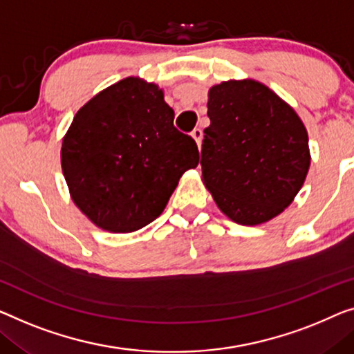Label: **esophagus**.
I'll return each instance as SVG.
<instances>
[{"label":"esophagus","instance_id":"34e87169","mask_svg":"<svg viewBox=\"0 0 354 354\" xmlns=\"http://www.w3.org/2000/svg\"><path fill=\"white\" fill-rule=\"evenodd\" d=\"M191 135H192V138L195 140V143H197V146L200 147V145H202V138H203L202 129H194Z\"/></svg>","mask_w":354,"mask_h":354}]
</instances>
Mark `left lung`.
<instances>
[{
    "label": "left lung",
    "mask_w": 354,
    "mask_h": 354,
    "mask_svg": "<svg viewBox=\"0 0 354 354\" xmlns=\"http://www.w3.org/2000/svg\"><path fill=\"white\" fill-rule=\"evenodd\" d=\"M202 179L216 205L241 225L267 223L292 203L310 167L307 129L289 104L254 79L208 92Z\"/></svg>",
    "instance_id": "obj_1"
}]
</instances>
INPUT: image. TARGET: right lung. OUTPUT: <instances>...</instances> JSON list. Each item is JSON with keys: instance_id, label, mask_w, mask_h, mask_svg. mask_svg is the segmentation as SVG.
I'll return each instance as SVG.
<instances>
[{"instance_id": "1", "label": "right lung", "mask_w": 354, "mask_h": 354, "mask_svg": "<svg viewBox=\"0 0 354 354\" xmlns=\"http://www.w3.org/2000/svg\"><path fill=\"white\" fill-rule=\"evenodd\" d=\"M157 84L125 77L77 111L63 136L62 170L76 207L100 229L127 234L165 209L198 147L173 125Z\"/></svg>"}]
</instances>
